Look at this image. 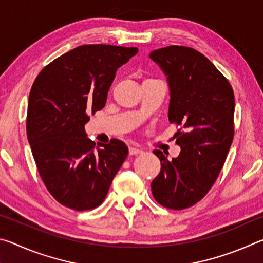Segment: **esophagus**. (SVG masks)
Returning <instances> with one entry per match:
<instances>
[{"instance_id":"esophagus-1","label":"esophagus","mask_w":263,"mask_h":263,"mask_svg":"<svg viewBox=\"0 0 263 263\" xmlns=\"http://www.w3.org/2000/svg\"><path fill=\"white\" fill-rule=\"evenodd\" d=\"M142 152L141 148L137 147V146H131L130 148H128V153H130L131 155H136V154H140Z\"/></svg>"}]
</instances>
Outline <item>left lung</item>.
<instances>
[{
	"label": "left lung",
	"mask_w": 263,
	"mask_h": 263,
	"mask_svg": "<svg viewBox=\"0 0 263 263\" xmlns=\"http://www.w3.org/2000/svg\"><path fill=\"white\" fill-rule=\"evenodd\" d=\"M149 58L167 77L169 122L181 126L174 136L179 157L168 160L161 151H153L161 171L151 188L162 206L183 210L208 194L224 166L234 135L233 89L205 55L191 47H162Z\"/></svg>",
	"instance_id": "left-lung-1"
}]
</instances>
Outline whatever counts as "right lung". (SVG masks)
<instances>
[{
	"label": "right lung",
	"mask_w": 263,
	"mask_h": 263,
	"mask_svg": "<svg viewBox=\"0 0 263 263\" xmlns=\"http://www.w3.org/2000/svg\"><path fill=\"white\" fill-rule=\"evenodd\" d=\"M137 47L83 45L42 69L31 88L26 133L38 173L50 194L77 211L102 204L127 157L118 139L99 145L84 125L104 108L116 70Z\"/></svg>",
	"instance_id": "obj_1"
}]
</instances>
